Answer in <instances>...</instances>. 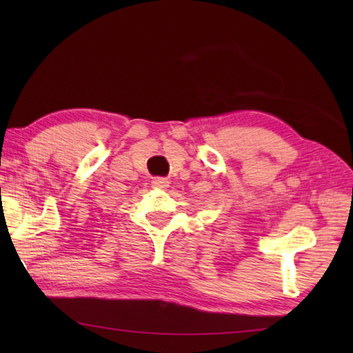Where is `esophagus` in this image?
<instances>
[{"mask_svg": "<svg viewBox=\"0 0 353 353\" xmlns=\"http://www.w3.org/2000/svg\"><path fill=\"white\" fill-rule=\"evenodd\" d=\"M151 183H152L154 188H160V190H165V188L170 187V182H168V179H166V177H154Z\"/></svg>", "mask_w": 353, "mask_h": 353, "instance_id": "1", "label": "esophagus"}]
</instances>
